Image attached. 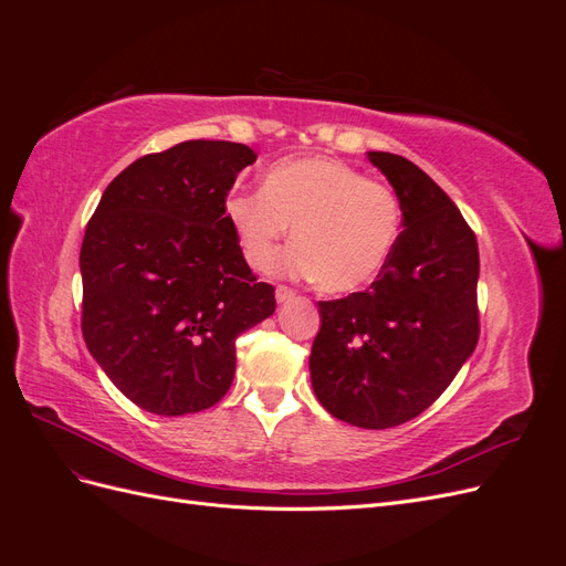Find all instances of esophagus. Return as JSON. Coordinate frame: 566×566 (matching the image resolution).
<instances>
[{
    "mask_svg": "<svg viewBox=\"0 0 566 566\" xmlns=\"http://www.w3.org/2000/svg\"><path fill=\"white\" fill-rule=\"evenodd\" d=\"M293 297H295V290L293 287H285V285L276 287V300L279 302H290Z\"/></svg>",
    "mask_w": 566,
    "mask_h": 566,
    "instance_id": "obj_1",
    "label": "esophagus"
}]
</instances>
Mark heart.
<instances>
[{
  "instance_id": "heart-1",
  "label": "heart",
  "mask_w": 566,
  "mask_h": 566,
  "mask_svg": "<svg viewBox=\"0 0 566 566\" xmlns=\"http://www.w3.org/2000/svg\"><path fill=\"white\" fill-rule=\"evenodd\" d=\"M224 217L252 269L273 266L293 227L295 245L279 269L314 276L328 293H352L387 264L401 231V200L342 160L290 158L269 167L262 191L231 193Z\"/></svg>"
}]
</instances>
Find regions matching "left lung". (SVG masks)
Returning a JSON list of instances; mask_svg holds the SVG:
<instances>
[{
    "mask_svg": "<svg viewBox=\"0 0 566 566\" xmlns=\"http://www.w3.org/2000/svg\"><path fill=\"white\" fill-rule=\"evenodd\" d=\"M401 200L403 231L364 293L318 302L310 370L331 416L387 430L420 416L447 389L479 339L474 231L418 165L370 150Z\"/></svg>",
    "mask_w": 566,
    "mask_h": 566,
    "instance_id": "8db88e82",
    "label": "left lung"
}]
</instances>
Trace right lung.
I'll list each match as a JSON object with an SVG mask.
<instances>
[{"label":"right lung","instance_id":"add662e5","mask_svg":"<svg viewBox=\"0 0 566 566\" xmlns=\"http://www.w3.org/2000/svg\"><path fill=\"white\" fill-rule=\"evenodd\" d=\"M245 144L184 142L123 169L80 250L82 335L129 401L156 416L214 406L235 373V337L276 310L224 217Z\"/></svg>","mask_w":566,"mask_h":566}]
</instances>
